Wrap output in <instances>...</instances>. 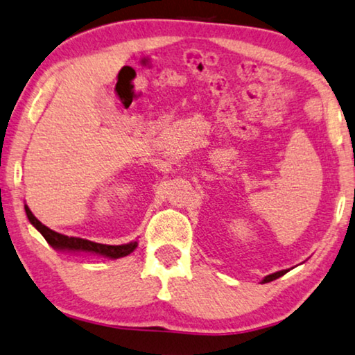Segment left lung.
<instances>
[{"instance_id":"obj_1","label":"left lung","mask_w":355,"mask_h":355,"mask_svg":"<svg viewBox=\"0 0 355 355\" xmlns=\"http://www.w3.org/2000/svg\"><path fill=\"white\" fill-rule=\"evenodd\" d=\"M286 274V270H279V272H275V274H270V275H267L266 279L263 280V284H267V282H272V280H275V279H279V277H282V275H285Z\"/></svg>"}]
</instances>
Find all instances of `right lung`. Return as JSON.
Here are the masks:
<instances>
[{
  "instance_id": "add662e5",
  "label": "right lung",
  "mask_w": 355,
  "mask_h": 355,
  "mask_svg": "<svg viewBox=\"0 0 355 355\" xmlns=\"http://www.w3.org/2000/svg\"><path fill=\"white\" fill-rule=\"evenodd\" d=\"M25 213H27V218L30 223H32L35 227L40 230L41 235L46 239V241L58 250L86 251V253H97V254L107 256V258L116 259V258H121V256L132 253L137 246L136 241H132V243H128V245H102V243H96V241H91L86 239L69 237V235L59 234V232H55V230H51L49 227H46L44 224H41L40 220L35 218L33 213L30 211V208L27 207V205H25Z\"/></svg>"
}]
</instances>
